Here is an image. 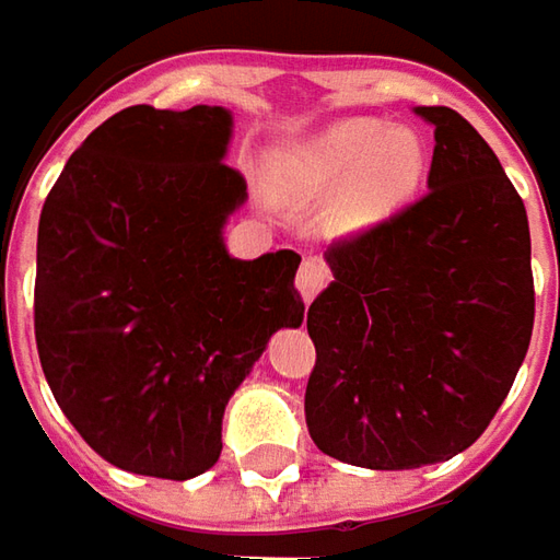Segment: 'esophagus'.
Masks as SVG:
<instances>
[{
  "label": "esophagus",
  "instance_id": "34e87169",
  "mask_svg": "<svg viewBox=\"0 0 560 560\" xmlns=\"http://www.w3.org/2000/svg\"><path fill=\"white\" fill-rule=\"evenodd\" d=\"M327 277H330V270H327V265H324V258H317V255H305V258H302V265H299V277H295L302 299H305V302L314 299V295L320 292V287L327 283Z\"/></svg>",
  "mask_w": 560,
  "mask_h": 560
}]
</instances>
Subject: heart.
Wrapping results in <instances>:
<instances>
[{"mask_svg": "<svg viewBox=\"0 0 560 560\" xmlns=\"http://www.w3.org/2000/svg\"><path fill=\"white\" fill-rule=\"evenodd\" d=\"M427 174V149L418 133L376 118L334 124L302 145L290 162L292 184L305 192L342 196V224L368 226L393 214L418 192Z\"/></svg>", "mask_w": 560, "mask_h": 560, "instance_id": "1", "label": "heart"}]
</instances>
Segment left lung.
I'll list each match as a JSON object with an SVG mask.
<instances>
[{"label": "left lung", "instance_id": "obj_1", "mask_svg": "<svg viewBox=\"0 0 560 560\" xmlns=\"http://www.w3.org/2000/svg\"><path fill=\"white\" fill-rule=\"evenodd\" d=\"M415 112L436 140L430 189L334 240V283L308 308V433L371 470L448 462L480 440L536 314L524 199L458 112Z\"/></svg>", "mask_w": 560, "mask_h": 560}]
</instances>
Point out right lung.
<instances>
[{"label":"right lung","instance_id":"1","mask_svg":"<svg viewBox=\"0 0 560 560\" xmlns=\"http://www.w3.org/2000/svg\"><path fill=\"white\" fill-rule=\"evenodd\" d=\"M221 105H130L46 196L33 334L58 408L120 470L189 480L221 458V418L270 334L299 327V255L230 258L246 180Z\"/></svg>","mask_w":560,"mask_h":560}]
</instances>
